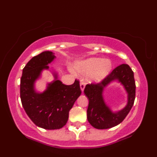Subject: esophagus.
<instances>
[{"label": "esophagus", "instance_id": "esophagus-1", "mask_svg": "<svg viewBox=\"0 0 157 157\" xmlns=\"http://www.w3.org/2000/svg\"><path fill=\"white\" fill-rule=\"evenodd\" d=\"M80 86L81 91H84V89H85V86H86V83H85L83 81H81L80 83Z\"/></svg>", "mask_w": 157, "mask_h": 157}]
</instances>
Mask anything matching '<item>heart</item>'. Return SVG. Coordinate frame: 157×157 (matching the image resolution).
I'll list each match as a JSON object with an SVG mask.
<instances>
[{"label": "heart", "instance_id": "1", "mask_svg": "<svg viewBox=\"0 0 157 157\" xmlns=\"http://www.w3.org/2000/svg\"><path fill=\"white\" fill-rule=\"evenodd\" d=\"M112 69V63L109 59L100 57H90L77 62L75 65V72L81 76L90 75V78L94 82H100L105 79Z\"/></svg>", "mask_w": 157, "mask_h": 157}]
</instances>
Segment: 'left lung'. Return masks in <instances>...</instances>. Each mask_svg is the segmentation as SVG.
<instances>
[{"instance_id": "8db88e82", "label": "left lung", "mask_w": 157, "mask_h": 157, "mask_svg": "<svg viewBox=\"0 0 157 157\" xmlns=\"http://www.w3.org/2000/svg\"><path fill=\"white\" fill-rule=\"evenodd\" d=\"M113 81L120 82L128 94L127 105L122 110L115 113L106 105L102 95L106 86ZM84 93L89 100L87 109V119L89 123L97 129L114 127L123 121L134 105L136 93L134 72L128 65H120L102 82L86 85Z\"/></svg>"}]
</instances>
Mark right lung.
<instances>
[{
    "label": "right lung",
    "instance_id": "right-lung-1",
    "mask_svg": "<svg viewBox=\"0 0 157 157\" xmlns=\"http://www.w3.org/2000/svg\"><path fill=\"white\" fill-rule=\"evenodd\" d=\"M53 52L46 51L35 56L23 69L21 79V99L29 117L36 125L47 130L60 129L66 125L68 113L77 99L80 96V82L75 80L72 85L66 86L57 80L48 83L44 92H37L35 81L43 70L48 69V65L55 58Z\"/></svg>",
    "mask_w": 157,
    "mask_h": 157
}]
</instances>
